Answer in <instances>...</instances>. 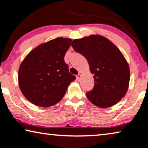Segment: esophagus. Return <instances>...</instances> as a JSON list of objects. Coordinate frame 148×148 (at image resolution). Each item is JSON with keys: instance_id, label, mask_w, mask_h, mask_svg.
I'll return each instance as SVG.
<instances>
[{"instance_id": "34e87169", "label": "esophagus", "mask_w": 148, "mask_h": 148, "mask_svg": "<svg viewBox=\"0 0 148 148\" xmlns=\"http://www.w3.org/2000/svg\"><path fill=\"white\" fill-rule=\"evenodd\" d=\"M81 77H82V74H79L77 75V76H76V79H77V81H79L80 78H81Z\"/></svg>"}]
</instances>
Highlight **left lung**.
Here are the masks:
<instances>
[{
	"mask_svg": "<svg viewBox=\"0 0 148 148\" xmlns=\"http://www.w3.org/2000/svg\"><path fill=\"white\" fill-rule=\"evenodd\" d=\"M71 46L86 57L94 74V87L86 93L95 106L106 108L116 104L129 89L130 69L120 50L101 35L75 39Z\"/></svg>",
	"mask_w": 148,
	"mask_h": 148,
	"instance_id": "1",
	"label": "left lung"
}]
</instances>
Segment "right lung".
<instances>
[{
	"mask_svg": "<svg viewBox=\"0 0 148 148\" xmlns=\"http://www.w3.org/2000/svg\"><path fill=\"white\" fill-rule=\"evenodd\" d=\"M72 39L58 37L35 47L20 64L19 89L36 106L49 107L59 102L76 77L69 72L64 57Z\"/></svg>",
	"mask_w": 148,
	"mask_h": 148,
	"instance_id": "add662e5",
	"label": "right lung"
}]
</instances>
